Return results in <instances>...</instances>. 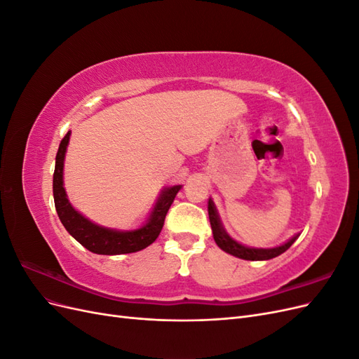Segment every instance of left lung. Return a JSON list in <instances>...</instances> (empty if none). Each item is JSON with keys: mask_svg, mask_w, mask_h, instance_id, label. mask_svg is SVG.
<instances>
[{"mask_svg": "<svg viewBox=\"0 0 359 359\" xmlns=\"http://www.w3.org/2000/svg\"><path fill=\"white\" fill-rule=\"evenodd\" d=\"M208 215H210V223H211V229H212V236L215 244L219 245L223 252L229 253L235 257H240L244 260H268L280 256L281 253H285L286 250L298 240L299 233L293 235L290 240L283 243L281 245L273 247V248H255V247H247L241 243L235 241L233 238L224 231L223 223L220 220V215L217 212L215 205L212 199L208 201Z\"/></svg>", "mask_w": 359, "mask_h": 359, "instance_id": "8db88e82", "label": "left lung"}]
</instances>
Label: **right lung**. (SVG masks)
Returning <instances> with one entry per match:
<instances>
[{
    "instance_id": "add662e5",
    "label": "right lung",
    "mask_w": 359,
    "mask_h": 359,
    "mask_svg": "<svg viewBox=\"0 0 359 359\" xmlns=\"http://www.w3.org/2000/svg\"><path fill=\"white\" fill-rule=\"evenodd\" d=\"M70 135L72 132H67V135L61 140L55 157V172H53V201H55L58 217L62 226L66 227V231L76 241L95 255L114 256L135 253L153 244L160 235L163 224H165V217L182 186L163 189L153 211H151L145 223L137 229L116 231L111 229V227L95 224L73 208V205L69 202L66 189H64V158H66Z\"/></svg>"
}]
</instances>
